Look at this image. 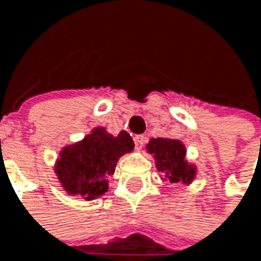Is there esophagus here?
Returning <instances> with one entry per match:
<instances>
[{
	"mask_svg": "<svg viewBox=\"0 0 261 261\" xmlns=\"http://www.w3.org/2000/svg\"><path fill=\"white\" fill-rule=\"evenodd\" d=\"M134 141H135V147L140 150V149H143V146L146 144V137H144V135H135V137H134Z\"/></svg>",
	"mask_w": 261,
	"mask_h": 261,
	"instance_id": "obj_1",
	"label": "esophagus"
}]
</instances>
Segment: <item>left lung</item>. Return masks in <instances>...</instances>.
<instances>
[{"mask_svg": "<svg viewBox=\"0 0 261 261\" xmlns=\"http://www.w3.org/2000/svg\"><path fill=\"white\" fill-rule=\"evenodd\" d=\"M147 150L155 156L156 167L170 182L189 184L195 176V169L186 163V149L181 141L170 138H152Z\"/></svg>", "mask_w": 261, "mask_h": 261, "instance_id": "8db88e82", "label": "left lung"}]
</instances>
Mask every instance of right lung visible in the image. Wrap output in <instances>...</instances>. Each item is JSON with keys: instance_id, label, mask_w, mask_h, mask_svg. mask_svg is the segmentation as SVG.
<instances>
[{"instance_id": "obj_1", "label": "right lung", "mask_w": 261, "mask_h": 261, "mask_svg": "<svg viewBox=\"0 0 261 261\" xmlns=\"http://www.w3.org/2000/svg\"><path fill=\"white\" fill-rule=\"evenodd\" d=\"M132 149L134 141L126 130L112 137L97 127L83 141L61 152L56 173L69 195L91 200L108 192V176L114 175L118 158Z\"/></svg>"}]
</instances>
